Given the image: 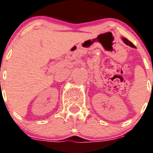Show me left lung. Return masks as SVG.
Masks as SVG:
<instances>
[{
	"label": "left lung",
	"mask_w": 153,
	"mask_h": 153,
	"mask_svg": "<svg viewBox=\"0 0 153 153\" xmlns=\"http://www.w3.org/2000/svg\"><path fill=\"white\" fill-rule=\"evenodd\" d=\"M123 41H124V43H126V44H127V45H128V46H130L131 47L135 48V46H134V45L133 43H131V42L129 41V40H128V39L125 38V37H123Z\"/></svg>",
	"instance_id": "left-lung-1"
}]
</instances>
